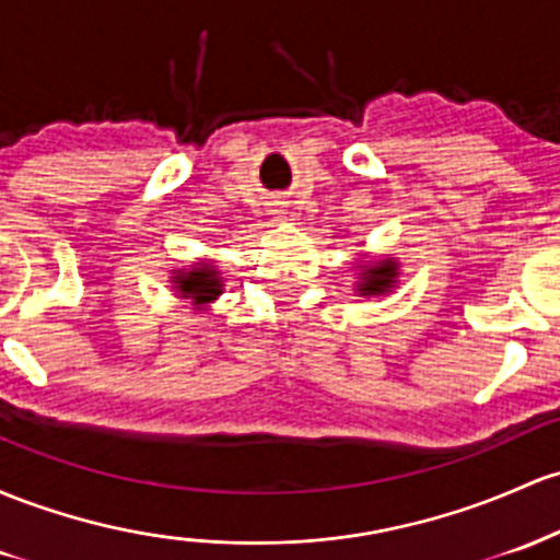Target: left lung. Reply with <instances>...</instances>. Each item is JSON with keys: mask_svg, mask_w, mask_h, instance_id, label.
<instances>
[{"mask_svg": "<svg viewBox=\"0 0 560 560\" xmlns=\"http://www.w3.org/2000/svg\"><path fill=\"white\" fill-rule=\"evenodd\" d=\"M393 279H396V262H377V266L364 268L361 273V292L364 294H380L388 292L393 287Z\"/></svg>", "mask_w": 560, "mask_h": 560, "instance_id": "8db88e82", "label": "left lung"}]
</instances>
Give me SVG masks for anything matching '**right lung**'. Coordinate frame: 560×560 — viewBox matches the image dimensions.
Segmentation results:
<instances>
[{
	"mask_svg": "<svg viewBox=\"0 0 560 560\" xmlns=\"http://www.w3.org/2000/svg\"><path fill=\"white\" fill-rule=\"evenodd\" d=\"M175 284L180 287V292L186 294V298H194L196 303H210V300L220 294L218 270H212L210 266L190 270L186 276H175Z\"/></svg>",
	"mask_w": 560,
	"mask_h": 560,
	"instance_id": "obj_1",
	"label": "right lung"
}]
</instances>
